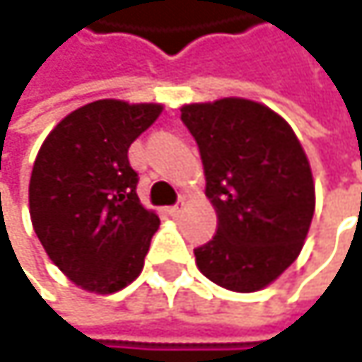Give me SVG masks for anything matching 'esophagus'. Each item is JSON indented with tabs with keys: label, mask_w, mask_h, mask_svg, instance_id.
<instances>
[{
	"label": "esophagus",
	"mask_w": 362,
	"mask_h": 362,
	"mask_svg": "<svg viewBox=\"0 0 362 362\" xmlns=\"http://www.w3.org/2000/svg\"><path fill=\"white\" fill-rule=\"evenodd\" d=\"M182 211H184V201H178L176 205L168 207V214H170V216H180Z\"/></svg>",
	"instance_id": "1"
}]
</instances>
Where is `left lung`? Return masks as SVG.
<instances>
[{
  "instance_id": "left-lung-1",
  "label": "left lung",
  "mask_w": 362,
  "mask_h": 362,
  "mask_svg": "<svg viewBox=\"0 0 362 362\" xmlns=\"http://www.w3.org/2000/svg\"><path fill=\"white\" fill-rule=\"evenodd\" d=\"M218 211L211 241L194 250L216 285L250 293L293 264L315 214V182L293 129L243 98L182 107Z\"/></svg>"
}]
</instances>
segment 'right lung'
Here are the masks:
<instances>
[{
	"label": "right lung",
	"mask_w": 362,
	"mask_h": 362,
	"mask_svg": "<svg viewBox=\"0 0 362 362\" xmlns=\"http://www.w3.org/2000/svg\"><path fill=\"white\" fill-rule=\"evenodd\" d=\"M161 105L96 100L66 115L37 153L29 207L49 259L94 293H115L144 266L157 214L140 205L129 144Z\"/></svg>",
	"instance_id": "obj_1"
}]
</instances>
